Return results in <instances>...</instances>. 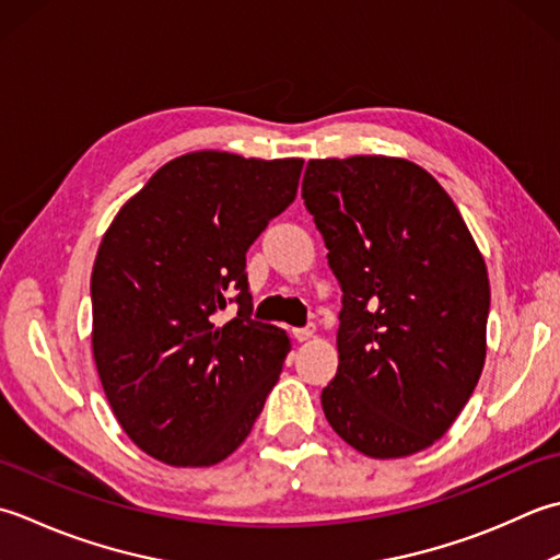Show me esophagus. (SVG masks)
<instances>
[{"instance_id": "1", "label": "esophagus", "mask_w": 560, "mask_h": 560, "mask_svg": "<svg viewBox=\"0 0 560 560\" xmlns=\"http://www.w3.org/2000/svg\"><path fill=\"white\" fill-rule=\"evenodd\" d=\"M314 326H304V328H294L292 330V336H294V340L296 343H304V340H310L312 336H314Z\"/></svg>"}]
</instances>
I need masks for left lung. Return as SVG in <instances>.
Segmentation results:
<instances>
[{
	"instance_id": "obj_1",
	"label": "left lung",
	"mask_w": 560,
	"mask_h": 560,
	"mask_svg": "<svg viewBox=\"0 0 560 560\" xmlns=\"http://www.w3.org/2000/svg\"><path fill=\"white\" fill-rule=\"evenodd\" d=\"M302 198L343 290L324 416L372 459L423 452L450 430L483 370L481 250L447 190L401 156L312 159Z\"/></svg>"
}]
</instances>
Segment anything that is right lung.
Masks as SVG:
<instances>
[{
    "instance_id": "1",
    "label": "right lung",
    "mask_w": 560,
    "mask_h": 560,
    "mask_svg": "<svg viewBox=\"0 0 560 560\" xmlns=\"http://www.w3.org/2000/svg\"><path fill=\"white\" fill-rule=\"evenodd\" d=\"M304 159L200 150L171 159L122 205L91 270V350L137 447L212 466L242 444L292 348L250 318L246 250L296 196ZM240 312L215 324L225 292Z\"/></svg>"
}]
</instances>
